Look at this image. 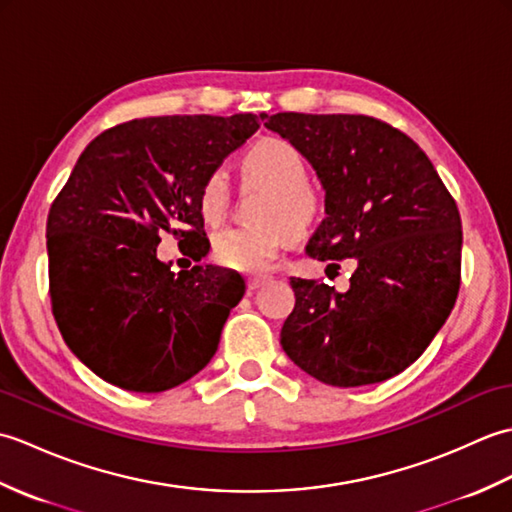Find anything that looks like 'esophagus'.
<instances>
[{"mask_svg":"<svg viewBox=\"0 0 512 512\" xmlns=\"http://www.w3.org/2000/svg\"><path fill=\"white\" fill-rule=\"evenodd\" d=\"M268 281H270L268 275H253V277L246 279V284H248V290H257V288H262L264 284H268Z\"/></svg>","mask_w":512,"mask_h":512,"instance_id":"34e87169","label":"esophagus"}]
</instances>
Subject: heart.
<instances>
[{"instance_id":"obj_1","label":"heart","mask_w":512,"mask_h":512,"mask_svg":"<svg viewBox=\"0 0 512 512\" xmlns=\"http://www.w3.org/2000/svg\"><path fill=\"white\" fill-rule=\"evenodd\" d=\"M248 182L268 189L257 217L264 224L228 226L213 237L215 262L239 273H257L279 255L290 235H303L319 222L323 198L308 184L310 171L301 151L284 138L266 136L242 156ZM231 204V184L222 169L204 176L198 191V209L206 224H220Z\"/></svg>"}]
</instances>
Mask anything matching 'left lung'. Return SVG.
Segmentation results:
<instances>
[{
  "mask_svg": "<svg viewBox=\"0 0 512 512\" xmlns=\"http://www.w3.org/2000/svg\"><path fill=\"white\" fill-rule=\"evenodd\" d=\"M295 145L325 189V213L306 253L328 270L354 257L350 288L290 277L295 310L281 347L334 387L400 374L427 350L460 292L462 222L427 154L363 114H262Z\"/></svg>",
  "mask_w": 512,
  "mask_h": 512,
  "instance_id": "1",
  "label": "left lung"
}]
</instances>
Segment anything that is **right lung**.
I'll list each match as a JSON object with an SVG mask.
<instances>
[{"instance_id": "add662e5", "label": "right lung", "mask_w": 512, "mask_h": 512, "mask_svg": "<svg viewBox=\"0 0 512 512\" xmlns=\"http://www.w3.org/2000/svg\"><path fill=\"white\" fill-rule=\"evenodd\" d=\"M255 114L134 118L85 147L48 213L54 321L74 356L127 391L158 394L211 361L244 297L231 270L160 262L171 233L200 262L209 250L204 176L257 132Z\"/></svg>"}]
</instances>
